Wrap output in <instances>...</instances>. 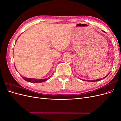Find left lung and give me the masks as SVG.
Wrapping results in <instances>:
<instances>
[{
  "instance_id": "8db88e82",
  "label": "left lung",
  "mask_w": 121,
  "mask_h": 121,
  "mask_svg": "<svg viewBox=\"0 0 121 121\" xmlns=\"http://www.w3.org/2000/svg\"><path fill=\"white\" fill-rule=\"evenodd\" d=\"M108 75H107V76H106L105 77H104L103 78H102V79H97V80H91H91H90V81H89L90 82H96V81H100V80H102V79H104L105 78H106V77H107L108 75ZM87 81H88V80H87Z\"/></svg>"
}]
</instances>
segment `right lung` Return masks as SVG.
I'll return each instance as SVG.
<instances>
[{
  "label": "right lung",
  "mask_w": 121,
  "mask_h": 121,
  "mask_svg": "<svg viewBox=\"0 0 121 121\" xmlns=\"http://www.w3.org/2000/svg\"><path fill=\"white\" fill-rule=\"evenodd\" d=\"M22 78L27 82H31V83H42L43 82H45L48 80V78L47 79H35L34 78H25L24 77H22Z\"/></svg>",
  "instance_id": "add662e5"
}]
</instances>
